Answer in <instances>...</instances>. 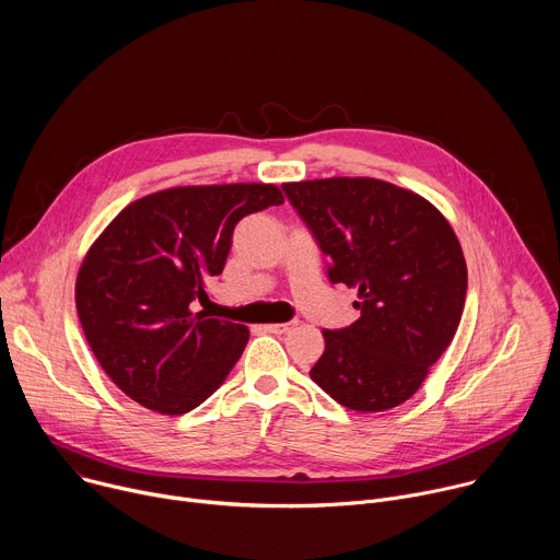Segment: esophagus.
Listing matches in <instances>:
<instances>
[{
    "label": "esophagus",
    "instance_id": "obj_1",
    "mask_svg": "<svg viewBox=\"0 0 560 560\" xmlns=\"http://www.w3.org/2000/svg\"><path fill=\"white\" fill-rule=\"evenodd\" d=\"M294 326H296V322H288V324H270V326H266V330H268V332H275V335H285V332H290Z\"/></svg>",
    "mask_w": 560,
    "mask_h": 560
}]
</instances>
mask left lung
Masks as SVG:
<instances>
[{
  "label": "left lung",
  "instance_id": "obj_1",
  "mask_svg": "<svg viewBox=\"0 0 560 560\" xmlns=\"http://www.w3.org/2000/svg\"><path fill=\"white\" fill-rule=\"evenodd\" d=\"M283 190L330 259V281L359 290L361 316L324 330L312 381L348 410L401 406L460 324L467 266L450 221L421 195L372 177L288 182Z\"/></svg>",
  "mask_w": 560,
  "mask_h": 560
}]
</instances>
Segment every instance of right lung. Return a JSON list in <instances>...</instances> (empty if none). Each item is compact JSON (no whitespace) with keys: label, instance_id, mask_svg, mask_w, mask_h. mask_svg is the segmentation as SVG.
I'll use <instances>...</instances> for the list:
<instances>
[{"label":"right lung","instance_id":"add662e5","mask_svg":"<svg viewBox=\"0 0 560 560\" xmlns=\"http://www.w3.org/2000/svg\"><path fill=\"white\" fill-rule=\"evenodd\" d=\"M279 203L275 184L177 186L128 203L95 238L74 305L95 359L132 401L179 417L223 383L250 330L195 303L221 275L238 219Z\"/></svg>","mask_w":560,"mask_h":560}]
</instances>
